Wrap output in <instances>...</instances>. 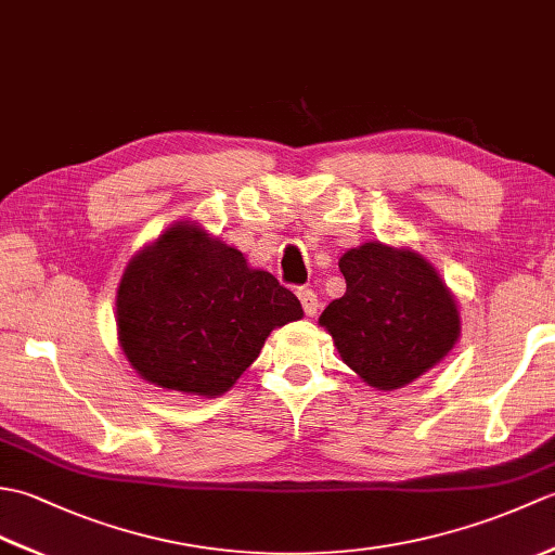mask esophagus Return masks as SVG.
I'll return each instance as SVG.
<instances>
[{"label": "esophagus", "mask_w": 555, "mask_h": 555, "mask_svg": "<svg viewBox=\"0 0 555 555\" xmlns=\"http://www.w3.org/2000/svg\"><path fill=\"white\" fill-rule=\"evenodd\" d=\"M298 298H300L302 310L308 317H314L317 310H320V298H317V293L312 288H308V286L298 288Z\"/></svg>", "instance_id": "obj_1"}]
</instances>
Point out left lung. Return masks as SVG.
<instances>
[{
  "mask_svg": "<svg viewBox=\"0 0 555 555\" xmlns=\"http://www.w3.org/2000/svg\"><path fill=\"white\" fill-rule=\"evenodd\" d=\"M338 267L346 296L328 302L320 324L370 386H405L455 346V300L417 253L364 243L340 257Z\"/></svg>",
  "mask_w": 555,
  "mask_h": 555,
  "instance_id": "8db88e82",
  "label": "left lung"
}]
</instances>
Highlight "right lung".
<instances>
[{
  "label": "right lung",
  "instance_id": "right-lung-1",
  "mask_svg": "<svg viewBox=\"0 0 555 555\" xmlns=\"http://www.w3.org/2000/svg\"><path fill=\"white\" fill-rule=\"evenodd\" d=\"M300 317V300L269 271L188 223L133 257L116 296L119 340L138 374L195 396L229 391L271 328Z\"/></svg>",
  "mask_w": 555,
  "mask_h": 555
}]
</instances>
